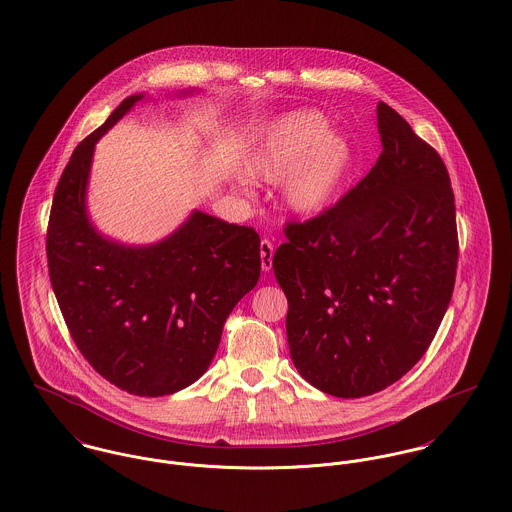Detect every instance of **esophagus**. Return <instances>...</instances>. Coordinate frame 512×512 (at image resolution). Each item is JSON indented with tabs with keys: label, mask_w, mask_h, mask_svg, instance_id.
Segmentation results:
<instances>
[{
	"label": "esophagus",
	"mask_w": 512,
	"mask_h": 512,
	"mask_svg": "<svg viewBox=\"0 0 512 512\" xmlns=\"http://www.w3.org/2000/svg\"><path fill=\"white\" fill-rule=\"evenodd\" d=\"M259 249H261V269H263L265 273H269V271L273 269V253H275V247H273V243H271L269 239H263L261 245H259Z\"/></svg>",
	"instance_id": "34e87169"
}]
</instances>
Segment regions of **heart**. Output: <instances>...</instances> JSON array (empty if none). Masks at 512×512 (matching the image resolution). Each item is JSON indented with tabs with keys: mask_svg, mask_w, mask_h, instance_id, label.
<instances>
[{
	"mask_svg": "<svg viewBox=\"0 0 512 512\" xmlns=\"http://www.w3.org/2000/svg\"><path fill=\"white\" fill-rule=\"evenodd\" d=\"M351 145L328 129V119L314 110H296L273 119L247 151L241 171L251 182H279L284 212L312 218L338 196L351 167Z\"/></svg>",
	"mask_w": 512,
	"mask_h": 512,
	"instance_id": "obj_1",
	"label": "heart"
}]
</instances>
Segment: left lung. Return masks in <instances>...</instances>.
I'll list each match as a JSON object with an SVG mask.
<instances>
[{"mask_svg":"<svg viewBox=\"0 0 512 512\" xmlns=\"http://www.w3.org/2000/svg\"><path fill=\"white\" fill-rule=\"evenodd\" d=\"M377 125L375 167L322 216L288 224L273 257L292 363L332 397L397 383L426 353L454 292L448 169L385 102Z\"/></svg>","mask_w":512,"mask_h":512,"instance_id":"obj_1","label":"left lung"}]
</instances>
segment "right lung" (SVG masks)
Listing matches in <instances>:
<instances>
[{
  "label": "right lung",
  "mask_w": 512,
  "mask_h": 512,
  "mask_svg": "<svg viewBox=\"0 0 512 512\" xmlns=\"http://www.w3.org/2000/svg\"><path fill=\"white\" fill-rule=\"evenodd\" d=\"M143 100L125 98L74 149L53 198L47 259L86 361L129 395L165 397L210 367L231 310L259 281L261 241L255 229L200 210L149 245H125L96 229L86 202L96 143Z\"/></svg>",
  "instance_id": "add662e5"
}]
</instances>
